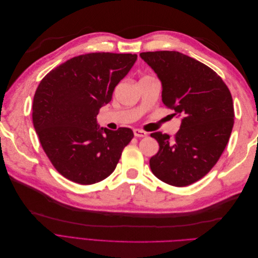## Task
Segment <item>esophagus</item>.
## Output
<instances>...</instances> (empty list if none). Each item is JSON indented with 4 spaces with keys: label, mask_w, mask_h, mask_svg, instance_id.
<instances>
[{
    "label": "esophagus",
    "mask_w": 258,
    "mask_h": 258,
    "mask_svg": "<svg viewBox=\"0 0 258 258\" xmlns=\"http://www.w3.org/2000/svg\"><path fill=\"white\" fill-rule=\"evenodd\" d=\"M134 134H135V137H137V138H145L147 136L145 131L140 130V129H135Z\"/></svg>",
    "instance_id": "esophagus-1"
}]
</instances>
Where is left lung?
I'll list each match as a JSON object with an SVG mask.
<instances>
[{"mask_svg":"<svg viewBox=\"0 0 258 258\" xmlns=\"http://www.w3.org/2000/svg\"><path fill=\"white\" fill-rule=\"evenodd\" d=\"M162 85V102L182 117L171 138L154 132L159 151L150 159L152 172L176 187L188 186L210 172L220 159L233 127L231 93L221 76L178 51L140 53Z\"/></svg>","mask_w":258,"mask_h":258,"instance_id":"obj_1","label":"left lung"}]
</instances>
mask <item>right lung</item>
Instances as JSON below:
<instances>
[{"label":"right lung","mask_w":258,"mask_h":258,"mask_svg":"<svg viewBox=\"0 0 258 258\" xmlns=\"http://www.w3.org/2000/svg\"><path fill=\"white\" fill-rule=\"evenodd\" d=\"M137 58L132 53L81 54L51 70L38 85L32 106L34 129L54 169L70 181H103L134 138L129 128L100 129L97 115Z\"/></svg>","instance_id":"1"}]
</instances>
